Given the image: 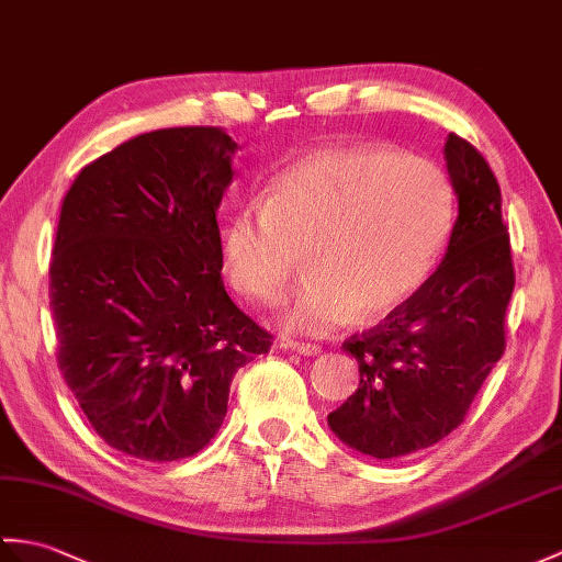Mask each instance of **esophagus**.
Wrapping results in <instances>:
<instances>
[{
    "mask_svg": "<svg viewBox=\"0 0 562 562\" xmlns=\"http://www.w3.org/2000/svg\"><path fill=\"white\" fill-rule=\"evenodd\" d=\"M280 347H282V349H290V351H296V355H302V357H316V355H321V347L313 345V342L280 340Z\"/></svg>",
    "mask_w": 562,
    "mask_h": 562,
    "instance_id": "1",
    "label": "esophagus"
}]
</instances>
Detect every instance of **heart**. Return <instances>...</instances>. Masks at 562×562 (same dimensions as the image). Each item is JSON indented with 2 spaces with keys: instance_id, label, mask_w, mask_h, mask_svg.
<instances>
[{
  "instance_id": "b5f03b06",
  "label": "heart",
  "mask_w": 562,
  "mask_h": 562,
  "mask_svg": "<svg viewBox=\"0 0 562 562\" xmlns=\"http://www.w3.org/2000/svg\"><path fill=\"white\" fill-rule=\"evenodd\" d=\"M454 189L446 169L387 148L311 153L270 181L263 203L220 232L222 270L241 296L276 304L296 254L308 278L284 323L323 335L357 311L375 318L422 290L450 241Z\"/></svg>"
}]
</instances>
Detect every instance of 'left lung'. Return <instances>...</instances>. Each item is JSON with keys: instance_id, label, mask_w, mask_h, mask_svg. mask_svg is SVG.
<instances>
[{"instance_id": "1", "label": "left lung", "mask_w": 562, "mask_h": 562, "mask_svg": "<svg viewBox=\"0 0 562 562\" xmlns=\"http://www.w3.org/2000/svg\"><path fill=\"white\" fill-rule=\"evenodd\" d=\"M446 165L458 220L440 266L381 325L342 345L359 363V387L328 426L375 460L407 458L458 428L505 351L515 268L501 187L484 155L454 134Z\"/></svg>"}]
</instances>
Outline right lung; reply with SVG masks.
<instances>
[{
    "mask_svg": "<svg viewBox=\"0 0 562 562\" xmlns=\"http://www.w3.org/2000/svg\"><path fill=\"white\" fill-rule=\"evenodd\" d=\"M237 148L215 126L140 134L86 165L61 201L57 363L95 434L128 458L203 450L234 373L270 349L220 278L217 207Z\"/></svg>",
    "mask_w": 562,
    "mask_h": 562,
    "instance_id": "obj_1",
    "label": "right lung"
}]
</instances>
